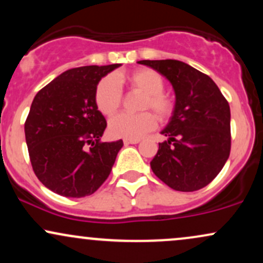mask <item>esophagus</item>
<instances>
[{"instance_id":"obj_1","label":"esophagus","mask_w":263,"mask_h":263,"mask_svg":"<svg viewBox=\"0 0 263 263\" xmlns=\"http://www.w3.org/2000/svg\"><path fill=\"white\" fill-rule=\"evenodd\" d=\"M138 142H140V140H127V138L123 140V143L125 144H137Z\"/></svg>"}]
</instances>
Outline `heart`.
<instances>
[{
    "mask_svg": "<svg viewBox=\"0 0 263 263\" xmlns=\"http://www.w3.org/2000/svg\"><path fill=\"white\" fill-rule=\"evenodd\" d=\"M128 84L132 89L146 93L142 100V110H153L159 120L165 121L173 112V102L163 93L164 80L162 75L148 68H141L129 73ZM95 104L101 114L111 116L122 104V89L115 75H106L99 81L95 90ZM157 126L156 116L152 112H122L112 117L108 122V132L112 137L140 140L153 131Z\"/></svg>",
    "mask_w": 263,
    "mask_h": 263,
    "instance_id": "1",
    "label": "heart"
}]
</instances>
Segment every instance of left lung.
Listing matches in <instances>:
<instances>
[{
	"instance_id": "left-lung-1",
	"label": "left lung",
	"mask_w": 263,
	"mask_h": 263,
	"mask_svg": "<svg viewBox=\"0 0 263 263\" xmlns=\"http://www.w3.org/2000/svg\"><path fill=\"white\" fill-rule=\"evenodd\" d=\"M167 78L176 92L173 114L161 132L151 168L179 192L206 186L228 161L231 148L230 106L210 77L179 60H140Z\"/></svg>"
}]
</instances>
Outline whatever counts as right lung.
Wrapping results in <instances>:
<instances>
[{"mask_svg": "<svg viewBox=\"0 0 263 263\" xmlns=\"http://www.w3.org/2000/svg\"><path fill=\"white\" fill-rule=\"evenodd\" d=\"M119 66L69 69L33 99L25 123L29 158L38 179L57 194L91 195L112 170L123 142L100 141L107 123L95 104V90Z\"/></svg>", "mask_w": 263, "mask_h": 263, "instance_id": "right-lung-1", "label": "right lung"}]
</instances>
